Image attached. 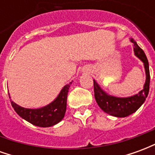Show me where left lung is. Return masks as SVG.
<instances>
[{"label": "left lung", "instance_id": "left-lung-1", "mask_svg": "<svg viewBox=\"0 0 155 155\" xmlns=\"http://www.w3.org/2000/svg\"><path fill=\"white\" fill-rule=\"evenodd\" d=\"M130 41L133 43L134 52L135 56H137L143 62L145 71L146 79L145 83L143 84V90L140 91L138 94H134L132 96L116 97L106 93L100 86V84H98L96 81L94 80V98L98 105L106 114L118 118L127 117L134 113L144 103L150 91V68L146 55L133 38L130 39Z\"/></svg>", "mask_w": 155, "mask_h": 155}]
</instances>
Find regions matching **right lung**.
Listing matches in <instances>:
<instances>
[{"label": "right lung", "instance_id": "right-lung-1", "mask_svg": "<svg viewBox=\"0 0 155 155\" xmlns=\"http://www.w3.org/2000/svg\"><path fill=\"white\" fill-rule=\"evenodd\" d=\"M73 81L65 84L51 103L38 109H28L20 106L11 100L12 107L18 115L29 123L39 127H51L61 122L66 111L68 92ZM11 99V96H9Z\"/></svg>", "mask_w": 155, "mask_h": 155}]
</instances>
